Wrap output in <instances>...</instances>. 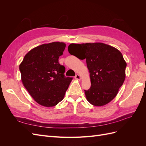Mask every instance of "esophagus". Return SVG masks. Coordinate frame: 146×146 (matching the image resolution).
<instances>
[{
    "instance_id": "esophagus-1",
    "label": "esophagus",
    "mask_w": 146,
    "mask_h": 146,
    "mask_svg": "<svg viewBox=\"0 0 146 146\" xmlns=\"http://www.w3.org/2000/svg\"><path fill=\"white\" fill-rule=\"evenodd\" d=\"M75 78L77 79V80H80V79H81V77H80V75L77 74L76 76H75Z\"/></svg>"
}]
</instances>
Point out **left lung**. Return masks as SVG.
Instances as JSON below:
<instances>
[{
  "label": "left lung",
  "mask_w": 146,
  "mask_h": 146,
  "mask_svg": "<svg viewBox=\"0 0 146 146\" xmlns=\"http://www.w3.org/2000/svg\"><path fill=\"white\" fill-rule=\"evenodd\" d=\"M70 55L85 59L91 85L85 90L86 98L94 106L108 104L117 94L125 78L127 63L121 52L102 42L70 44Z\"/></svg>",
  "instance_id": "obj_1"
}]
</instances>
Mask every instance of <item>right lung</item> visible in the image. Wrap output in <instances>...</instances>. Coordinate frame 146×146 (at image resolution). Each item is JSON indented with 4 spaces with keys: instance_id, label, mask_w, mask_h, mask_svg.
<instances>
[{
    "instance_id": "right-lung-1",
    "label": "right lung",
    "mask_w": 146,
    "mask_h": 146,
    "mask_svg": "<svg viewBox=\"0 0 146 146\" xmlns=\"http://www.w3.org/2000/svg\"><path fill=\"white\" fill-rule=\"evenodd\" d=\"M66 44L53 42L30 50L19 65L21 80L32 98L44 107L56 105L64 98L72 77L64 76L58 62Z\"/></svg>"
}]
</instances>
